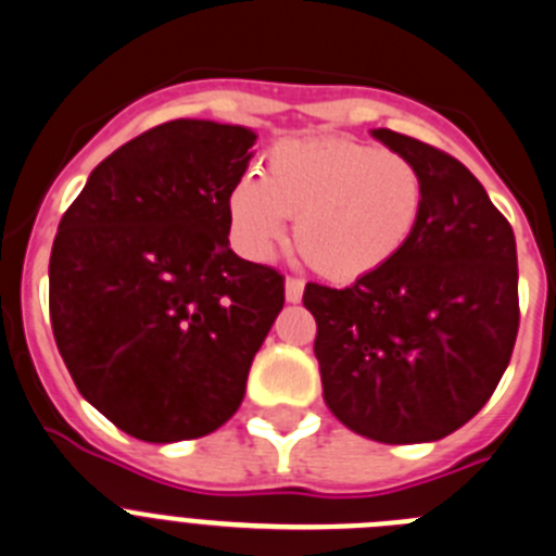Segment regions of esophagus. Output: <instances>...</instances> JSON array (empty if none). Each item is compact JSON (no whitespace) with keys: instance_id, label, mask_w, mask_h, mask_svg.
<instances>
[{"instance_id":"34e87169","label":"esophagus","mask_w":556,"mask_h":556,"mask_svg":"<svg viewBox=\"0 0 556 556\" xmlns=\"http://www.w3.org/2000/svg\"><path fill=\"white\" fill-rule=\"evenodd\" d=\"M300 298H303V281H300V278H294V275H289V278H287V300H289V303H300Z\"/></svg>"}]
</instances>
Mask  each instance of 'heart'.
Returning a JSON list of instances; mask_svg holds the SVG:
<instances>
[{
  "mask_svg": "<svg viewBox=\"0 0 556 556\" xmlns=\"http://www.w3.org/2000/svg\"><path fill=\"white\" fill-rule=\"evenodd\" d=\"M425 181L414 162L348 137L278 142L264 176L248 173L228 195L233 237L248 256L267 258L294 217V248L333 281L389 264L416 231Z\"/></svg>",
  "mask_w": 556,
  "mask_h": 556,
  "instance_id": "obj_1",
  "label": "heart"
}]
</instances>
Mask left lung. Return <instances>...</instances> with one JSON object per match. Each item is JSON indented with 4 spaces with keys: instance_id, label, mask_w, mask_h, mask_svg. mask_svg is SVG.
<instances>
[{
    "instance_id": "obj_1",
    "label": "left lung",
    "mask_w": 556,
    "mask_h": 556,
    "mask_svg": "<svg viewBox=\"0 0 556 556\" xmlns=\"http://www.w3.org/2000/svg\"><path fill=\"white\" fill-rule=\"evenodd\" d=\"M414 162L425 206L407 244L348 289L305 283L325 402L380 444L450 435L491 400L518 336V256L507 217L463 162L375 129Z\"/></svg>"
}]
</instances>
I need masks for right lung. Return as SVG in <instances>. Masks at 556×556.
<instances>
[{
	"instance_id": "1",
	"label": "right lung",
	"mask_w": 556,
	"mask_h": 556,
	"mask_svg": "<svg viewBox=\"0 0 556 556\" xmlns=\"http://www.w3.org/2000/svg\"><path fill=\"white\" fill-rule=\"evenodd\" d=\"M251 146L242 126L167 121L106 156L60 220L54 341L79 394L140 441L226 425L283 308V275L228 248Z\"/></svg>"
}]
</instances>
